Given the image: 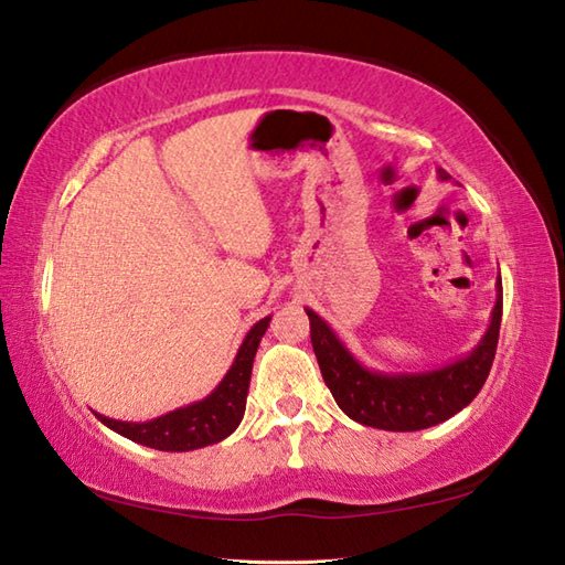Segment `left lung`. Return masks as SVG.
I'll return each instance as SVG.
<instances>
[{
    "instance_id": "left-lung-1",
    "label": "left lung",
    "mask_w": 565,
    "mask_h": 565,
    "mask_svg": "<svg viewBox=\"0 0 565 565\" xmlns=\"http://www.w3.org/2000/svg\"><path fill=\"white\" fill-rule=\"evenodd\" d=\"M438 179L450 175L438 169ZM311 342L318 367L338 406L352 422L382 430H422L448 422L480 394L488 380L502 323V281H497V301L490 326L466 358L428 372H377L364 367L345 348L335 330L311 308Z\"/></svg>"
}]
</instances>
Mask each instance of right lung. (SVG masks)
Returning a JSON list of instances; mask_svg holds the SVG:
<instances>
[{"instance_id": "add662e5", "label": "right lung", "mask_w": 565, "mask_h": 565, "mask_svg": "<svg viewBox=\"0 0 565 565\" xmlns=\"http://www.w3.org/2000/svg\"><path fill=\"white\" fill-rule=\"evenodd\" d=\"M269 320L271 316L262 318L259 323H254L249 328V333L242 340L235 360H232V367L227 370L223 382H220L205 399L173 408V412L143 424L117 422V418H107L103 414L95 416L107 428H113L115 434L153 450L185 452L220 444V440L227 438L232 430L239 426L242 416H245L254 355H257L262 335L267 333Z\"/></svg>"}]
</instances>
